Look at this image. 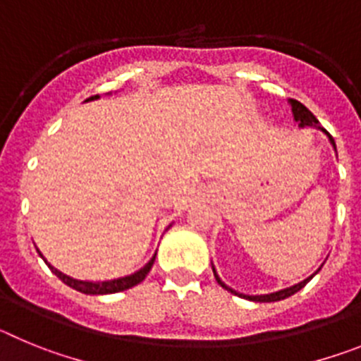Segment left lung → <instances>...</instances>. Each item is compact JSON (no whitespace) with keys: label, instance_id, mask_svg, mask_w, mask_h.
<instances>
[{"label":"left lung","instance_id":"1","mask_svg":"<svg viewBox=\"0 0 361 361\" xmlns=\"http://www.w3.org/2000/svg\"><path fill=\"white\" fill-rule=\"evenodd\" d=\"M291 106H293V116H295V121H298V123H300V126H317V124H318V119H317V117H314V116H312L311 111H309L307 108L304 106V104L300 103V101H296V99H291ZM324 132H325V130H324ZM325 133H327V132H325ZM327 135H329V133H327ZM329 139H331V142H333V146H334V148H336V145H334V139H333V137L329 135ZM312 276H314V275H311V276H309V279H305L304 282L296 283V286H293V288L282 289V291H276V293H271V295H260V296H245V295H238L237 291H233L231 288H228V286H226V283L222 282V280H220L219 276H216V273H215V279H216V282H219L220 286H222V288H224V289H228V291H231V293H235V295H238V296H244V298H250V300H253V302H279V300L288 298V296L295 295L296 291H300V289L304 288L305 283H307L309 280L312 279Z\"/></svg>","mask_w":361,"mask_h":361}]
</instances>
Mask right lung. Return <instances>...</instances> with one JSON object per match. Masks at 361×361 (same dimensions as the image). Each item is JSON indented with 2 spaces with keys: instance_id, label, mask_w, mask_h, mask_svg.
Masks as SVG:
<instances>
[{
  "instance_id": "1",
  "label": "right lung",
  "mask_w": 361,
  "mask_h": 361,
  "mask_svg": "<svg viewBox=\"0 0 361 361\" xmlns=\"http://www.w3.org/2000/svg\"><path fill=\"white\" fill-rule=\"evenodd\" d=\"M90 99H97V95H94V97H90ZM44 262H47V260H44ZM153 262H155V257H153L152 260H149V262L142 267V269H139L137 273H133V275L124 276V279L110 280V282H82V280H75V279H70V276L63 275L61 271L54 269L49 262H47V266L52 269V273L57 276V279L63 280L66 286L73 288L75 291L85 293V295H110V293L126 291V289L133 288V286H137V283H141L142 280L146 279V275L149 273V269H152Z\"/></svg>"
}]
</instances>
